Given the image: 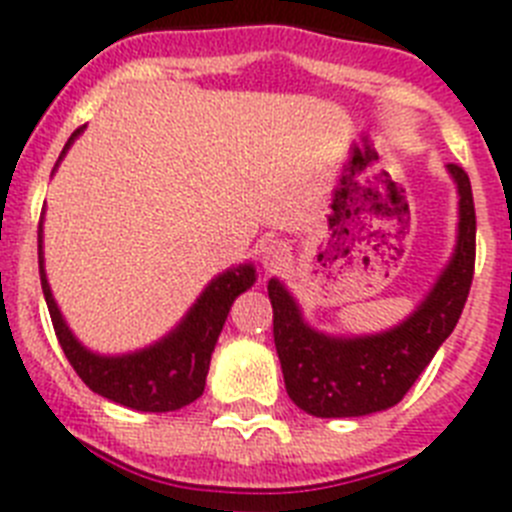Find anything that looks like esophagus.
<instances>
[{"instance_id":"esophagus-1","label":"esophagus","mask_w":512,"mask_h":512,"mask_svg":"<svg viewBox=\"0 0 512 512\" xmlns=\"http://www.w3.org/2000/svg\"><path fill=\"white\" fill-rule=\"evenodd\" d=\"M285 257H288V247H285L280 239H273V237L262 239V242H260V260H262V265L267 267V270H275V267L283 265Z\"/></svg>"}]
</instances>
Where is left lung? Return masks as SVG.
<instances>
[{"label":"left lung","instance_id":"1","mask_svg":"<svg viewBox=\"0 0 512 512\" xmlns=\"http://www.w3.org/2000/svg\"><path fill=\"white\" fill-rule=\"evenodd\" d=\"M457 186V239L434 285L403 321L372 334H329L306 321L288 285L270 278L273 334L290 400L316 418L388 411L413 388L457 326L474 273V201L469 176L446 165Z\"/></svg>","mask_w":512,"mask_h":512}]
</instances>
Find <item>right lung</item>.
I'll list each match as a JSON object with an SVG mask.
<instances>
[{
    "label": "right lung",
    "mask_w": 512,
    "mask_h": 512,
    "mask_svg": "<svg viewBox=\"0 0 512 512\" xmlns=\"http://www.w3.org/2000/svg\"><path fill=\"white\" fill-rule=\"evenodd\" d=\"M84 130L86 127H78L68 137L53 173ZM43 219L45 209L38 229L40 283H43V296L48 303L50 319H53L55 336H58V342H61L76 375L101 398L132 408V411L168 413L201 398L206 388V375H209L211 352L219 342V334H222L232 303L237 301L239 293H245L255 285V265L239 262V265H232L214 275L199 293V298L193 301V306L183 313V319L168 334L160 336L158 342L132 349V352L101 354L86 347L73 334L68 321L63 319L61 308L55 303L48 273H45Z\"/></svg>",
    "instance_id": "1"
}]
</instances>
